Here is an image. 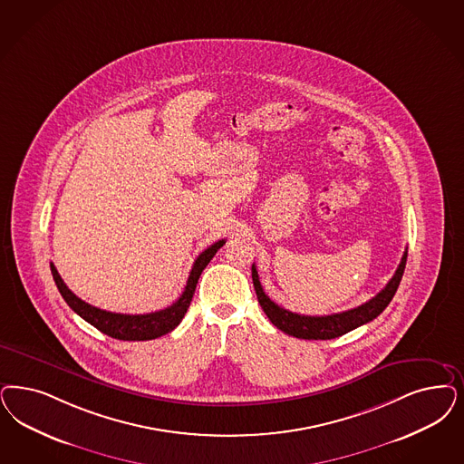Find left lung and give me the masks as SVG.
Wrapping results in <instances>:
<instances>
[{"label": "left lung", "instance_id": "obj_1", "mask_svg": "<svg viewBox=\"0 0 464 464\" xmlns=\"http://www.w3.org/2000/svg\"><path fill=\"white\" fill-rule=\"evenodd\" d=\"M406 256H408V250H404L400 266L394 272L392 279L385 285V288L381 293H377L372 300H368L367 304H360L356 308L341 312V314H333V315L312 317V315H300V314L289 312L286 308L274 304L271 298L264 293L262 285L258 281L256 266H252V279H254V288H256L258 304L277 329H281L289 336L300 337V339H324L325 341V339L343 336L382 314L385 306L391 304L392 296L398 291L402 272L406 267Z\"/></svg>", "mask_w": 464, "mask_h": 464}]
</instances>
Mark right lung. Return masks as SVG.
<instances>
[{
    "label": "right lung",
    "instance_id": "right-lung-1",
    "mask_svg": "<svg viewBox=\"0 0 464 464\" xmlns=\"http://www.w3.org/2000/svg\"><path fill=\"white\" fill-rule=\"evenodd\" d=\"M224 243H226L224 240L216 241L214 245L208 246V250H204L200 256H197V260L193 262L187 286L175 304L164 310H160V312H150L144 315L114 314V312H106V310H101L92 304H85L64 285L62 276L56 271L53 262H51V274H53V279L68 306L77 315H81L85 322H89L91 325L99 329L101 333L114 337V339H121V341H149V339H156V337L171 333L185 317L190 302H192L193 293L197 288L200 274L208 267V262L212 260V256H216V252L223 246Z\"/></svg>",
    "mask_w": 464,
    "mask_h": 464
}]
</instances>
